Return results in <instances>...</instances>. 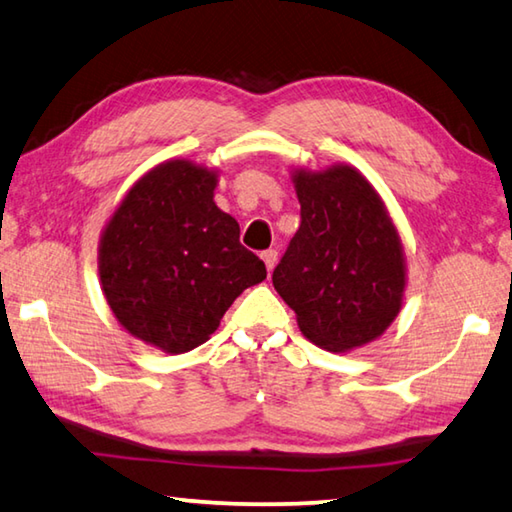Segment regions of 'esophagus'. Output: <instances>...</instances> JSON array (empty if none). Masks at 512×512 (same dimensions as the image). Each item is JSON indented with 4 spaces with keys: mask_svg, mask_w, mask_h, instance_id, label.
Instances as JSON below:
<instances>
[{
    "mask_svg": "<svg viewBox=\"0 0 512 512\" xmlns=\"http://www.w3.org/2000/svg\"><path fill=\"white\" fill-rule=\"evenodd\" d=\"M261 258H263V263H265V267H267V272H272L274 267H276V261H279V251H276V249H267V251H263Z\"/></svg>",
    "mask_w": 512,
    "mask_h": 512,
    "instance_id": "34e87169",
    "label": "esophagus"
}]
</instances>
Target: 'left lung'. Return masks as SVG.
<instances>
[{
	"label": "left lung",
	"mask_w": 512,
	"mask_h": 512,
	"mask_svg": "<svg viewBox=\"0 0 512 512\" xmlns=\"http://www.w3.org/2000/svg\"><path fill=\"white\" fill-rule=\"evenodd\" d=\"M301 227L272 274L303 337L330 353L378 339L400 315L407 261L380 193L360 170H292Z\"/></svg>",
	"instance_id": "1"
}]
</instances>
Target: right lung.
I'll use <instances>...</instances> for the list:
<instances>
[{"instance_id": "obj_1", "label": "right lung", "mask_w": 512, "mask_h": 512, "mask_svg": "<svg viewBox=\"0 0 512 512\" xmlns=\"http://www.w3.org/2000/svg\"><path fill=\"white\" fill-rule=\"evenodd\" d=\"M218 170L168 159L141 175L105 222L98 276L132 337L179 355L204 344L265 263L240 245L236 218L218 209Z\"/></svg>"}]
</instances>
